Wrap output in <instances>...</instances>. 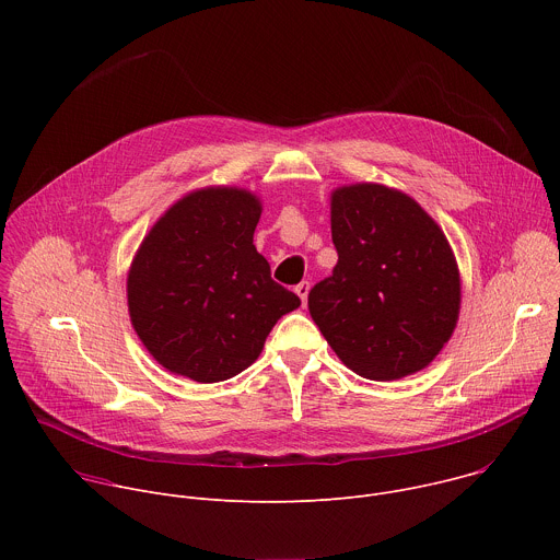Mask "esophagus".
<instances>
[{
	"instance_id": "34e87169",
	"label": "esophagus",
	"mask_w": 560,
	"mask_h": 560,
	"mask_svg": "<svg viewBox=\"0 0 560 560\" xmlns=\"http://www.w3.org/2000/svg\"><path fill=\"white\" fill-rule=\"evenodd\" d=\"M294 292L299 294L301 303L305 305V301H307V292H310V283H307V281H301V283H296V285H294Z\"/></svg>"
}]
</instances>
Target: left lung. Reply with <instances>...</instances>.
Here are the masks:
<instances>
[{
    "label": "left lung",
    "mask_w": 560,
    "mask_h": 560,
    "mask_svg": "<svg viewBox=\"0 0 560 560\" xmlns=\"http://www.w3.org/2000/svg\"><path fill=\"white\" fill-rule=\"evenodd\" d=\"M339 261L307 294L314 324L359 376L423 370L456 328L460 279L443 230L408 195L357 184L332 192Z\"/></svg>",
    "instance_id": "obj_1"
}]
</instances>
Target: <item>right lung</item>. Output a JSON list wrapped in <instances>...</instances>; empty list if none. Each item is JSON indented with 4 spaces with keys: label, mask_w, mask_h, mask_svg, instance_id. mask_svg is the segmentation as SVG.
I'll return each instance as SVG.
<instances>
[{
    "label": "right lung",
    "mask_w": 560,
    "mask_h": 560,
    "mask_svg": "<svg viewBox=\"0 0 560 560\" xmlns=\"http://www.w3.org/2000/svg\"><path fill=\"white\" fill-rule=\"evenodd\" d=\"M259 217L248 190L203 188L143 238L128 272V310L137 337L166 370L199 383L232 378L301 305L253 244Z\"/></svg>",
    "instance_id": "add662e5"
}]
</instances>
